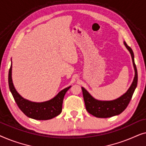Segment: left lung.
I'll list each match as a JSON object with an SVG mask.
<instances>
[{
    "label": "left lung",
    "instance_id": "obj_1",
    "mask_svg": "<svg viewBox=\"0 0 146 146\" xmlns=\"http://www.w3.org/2000/svg\"><path fill=\"white\" fill-rule=\"evenodd\" d=\"M123 43H124L126 48L131 54L135 70V76L132 84L126 92L118 98L113 100L101 101L98 100L94 98H93L84 88L82 87L86 109L88 112L96 117L106 118V117H110L120 114L128 106L129 102L132 98L135 88L137 87V71L134 62V55H133V52L131 48L127 46L125 42H123Z\"/></svg>",
    "mask_w": 146,
    "mask_h": 146
}]
</instances>
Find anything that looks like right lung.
<instances>
[{"instance_id":"obj_1","label":"right lung","mask_w":146,"mask_h":146,"mask_svg":"<svg viewBox=\"0 0 146 146\" xmlns=\"http://www.w3.org/2000/svg\"><path fill=\"white\" fill-rule=\"evenodd\" d=\"M9 85L13 96L20 110L31 118L38 120L50 119L62 112L65 94L71 86L60 92L52 99L44 102H34L23 98L16 90L12 80V64L9 72Z\"/></svg>"}]
</instances>
